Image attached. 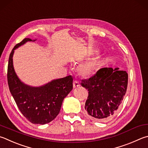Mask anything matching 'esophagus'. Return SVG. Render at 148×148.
<instances>
[{
    "mask_svg": "<svg viewBox=\"0 0 148 148\" xmlns=\"http://www.w3.org/2000/svg\"><path fill=\"white\" fill-rule=\"evenodd\" d=\"M80 86V83L79 82L77 81H74L73 83V87L74 88H77V87H79Z\"/></svg>",
    "mask_w": 148,
    "mask_h": 148,
    "instance_id": "1",
    "label": "esophagus"
}]
</instances>
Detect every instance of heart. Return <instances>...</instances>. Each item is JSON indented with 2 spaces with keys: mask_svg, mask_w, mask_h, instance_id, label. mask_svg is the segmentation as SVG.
Returning a JSON list of instances; mask_svg holds the SVG:
<instances>
[{
  "mask_svg": "<svg viewBox=\"0 0 148 148\" xmlns=\"http://www.w3.org/2000/svg\"><path fill=\"white\" fill-rule=\"evenodd\" d=\"M101 63V58L100 56H97L92 60L80 65L78 67V71L83 76L90 77L95 73L100 66Z\"/></svg>",
  "mask_w": 148,
  "mask_h": 148,
  "instance_id": "obj_1",
  "label": "heart"
}]
</instances>
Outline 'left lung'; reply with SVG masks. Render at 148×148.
<instances>
[{
    "label": "left lung",
    "mask_w": 148,
    "mask_h": 148,
    "mask_svg": "<svg viewBox=\"0 0 148 148\" xmlns=\"http://www.w3.org/2000/svg\"><path fill=\"white\" fill-rule=\"evenodd\" d=\"M128 74L119 68H102L95 76L82 80V87L88 89L85 109L90 119L105 121L119 109L127 87Z\"/></svg>",
    "instance_id": "8db88e82"
}]
</instances>
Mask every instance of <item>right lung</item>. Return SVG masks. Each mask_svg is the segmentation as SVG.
Masks as SVG:
<instances>
[{
  "label": "right lung",
  "mask_w": 148,
  "mask_h": 148,
  "mask_svg": "<svg viewBox=\"0 0 148 148\" xmlns=\"http://www.w3.org/2000/svg\"><path fill=\"white\" fill-rule=\"evenodd\" d=\"M36 40L25 38L13 48L8 66V83L21 113L32 123L43 125L58 116L64 98L73 88V78L69 76L53 79L39 87L26 85L18 78L13 63L15 50L28 41Z\"/></svg>",
  "instance_id": "1"
}]
</instances>
